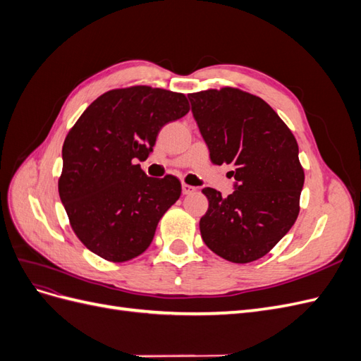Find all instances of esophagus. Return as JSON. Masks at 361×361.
<instances>
[{
    "mask_svg": "<svg viewBox=\"0 0 361 361\" xmlns=\"http://www.w3.org/2000/svg\"><path fill=\"white\" fill-rule=\"evenodd\" d=\"M194 191H195V187H192V185L182 183V192L183 194H192Z\"/></svg>",
    "mask_w": 361,
    "mask_h": 361,
    "instance_id": "34e87169",
    "label": "esophagus"
}]
</instances>
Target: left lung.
<instances>
[{
  "mask_svg": "<svg viewBox=\"0 0 361 361\" xmlns=\"http://www.w3.org/2000/svg\"><path fill=\"white\" fill-rule=\"evenodd\" d=\"M192 114L216 166L228 164L236 190L221 197L203 188L209 207L200 218L215 255L248 264L268 255L300 214L304 169L292 130L262 97L236 87L188 94Z\"/></svg>",
  "mask_w": 361,
  "mask_h": 361,
  "instance_id": "obj_1",
  "label": "left lung"
}]
</instances>
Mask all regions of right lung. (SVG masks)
<instances>
[{
	"instance_id": "1",
	"label": "right lung",
	"mask_w": 361,
	"mask_h": 361,
	"mask_svg": "<svg viewBox=\"0 0 361 361\" xmlns=\"http://www.w3.org/2000/svg\"><path fill=\"white\" fill-rule=\"evenodd\" d=\"M190 111L183 93L130 85L101 94L63 145L59 194L80 241L108 262L145 253L161 216L180 197V180L147 178L145 161L159 129Z\"/></svg>"
}]
</instances>
